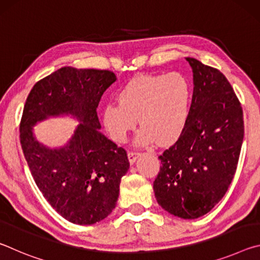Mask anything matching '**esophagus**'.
I'll return each mask as SVG.
<instances>
[{
  "instance_id": "34e87169",
  "label": "esophagus",
  "mask_w": 260,
  "mask_h": 260,
  "mask_svg": "<svg viewBox=\"0 0 260 260\" xmlns=\"http://www.w3.org/2000/svg\"><path fill=\"white\" fill-rule=\"evenodd\" d=\"M140 155H141V152H139V151H128V153H127V156H128V159H129L131 164H134L135 160L138 159V157Z\"/></svg>"
}]
</instances>
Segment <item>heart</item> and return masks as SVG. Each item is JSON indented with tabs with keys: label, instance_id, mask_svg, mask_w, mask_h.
Returning a JSON list of instances; mask_svg holds the SVG:
<instances>
[{
	"label": "heart",
	"instance_id": "obj_1",
	"mask_svg": "<svg viewBox=\"0 0 260 260\" xmlns=\"http://www.w3.org/2000/svg\"><path fill=\"white\" fill-rule=\"evenodd\" d=\"M117 99L119 104L108 103L103 109L104 127L116 142H125L138 119L140 144H170L186 127L190 87L182 74H140L120 88Z\"/></svg>",
	"mask_w": 260,
	"mask_h": 260
}]
</instances>
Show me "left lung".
Returning a JSON list of instances; mask_svg holds the SVG:
<instances>
[{
    "mask_svg": "<svg viewBox=\"0 0 260 260\" xmlns=\"http://www.w3.org/2000/svg\"><path fill=\"white\" fill-rule=\"evenodd\" d=\"M193 91L186 127L162 152L153 181L156 200L167 212L196 219L222 199L236 172L244 135L243 111L218 69L187 57Z\"/></svg>",
    "mask_w": 260,
    "mask_h": 260,
    "instance_id": "obj_1",
    "label": "left lung"
}]
</instances>
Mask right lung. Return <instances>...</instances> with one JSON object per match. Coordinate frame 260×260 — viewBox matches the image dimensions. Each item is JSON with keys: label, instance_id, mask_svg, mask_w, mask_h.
<instances>
[{"label": "right lung", "instance_id": "obj_1", "mask_svg": "<svg viewBox=\"0 0 260 260\" xmlns=\"http://www.w3.org/2000/svg\"><path fill=\"white\" fill-rule=\"evenodd\" d=\"M116 79L108 70L61 68L35 83L24 107L20 144L34 181L52 208L77 225H93L112 212L129 169L126 150L100 131L96 112ZM63 113L82 121L73 139L60 149L42 146L31 127Z\"/></svg>", "mask_w": 260, "mask_h": 260}]
</instances>
